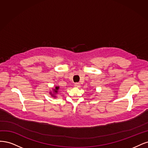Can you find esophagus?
I'll return each instance as SVG.
<instances>
[{"instance_id":"esophagus-1","label":"esophagus","mask_w":148,"mask_h":148,"mask_svg":"<svg viewBox=\"0 0 148 148\" xmlns=\"http://www.w3.org/2000/svg\"><path fill=\"white\" fill-rule=\"evenodd\" d=\"M80 84L79 83H75L74 84V87H75L79 88V87H80Z\"/></svg>"}]
</instances>
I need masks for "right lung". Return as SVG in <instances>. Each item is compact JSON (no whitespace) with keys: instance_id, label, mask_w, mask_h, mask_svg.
<instances>
[{"instance_id":"add662e5","label":"right lung","mask_w":148,"mask_h":148,"mask_svg":"<svg viewBox=\"0 0 148 148\" xmlns=\"http://www.w3.org/2000/svg\"><path fill=\"white\" fill-rule=\"evenodd\" d=\"M58 88H59L58 87H56L55 88V90H55V93H57V92H58V91H57V90H58Z\"/></svg>"}]
</instances>
